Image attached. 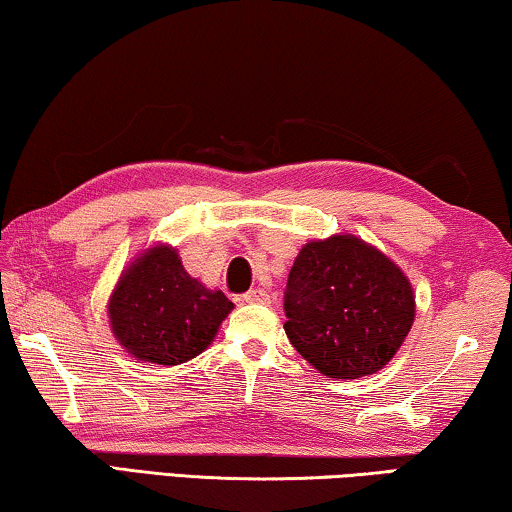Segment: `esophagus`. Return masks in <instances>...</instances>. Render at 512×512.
<instances>
[{
	"label": "esophagus",
	"mask_w": 512,
	"mask_h": 512,
	"mask_svg": "<svg viewBox=\"0 0 512 512\" xmlns=\"http://www.w3.org/2000/svg\"><path fill=\"white\" fill-rule=\"evenodd\" d=\"M243 301L246 303H259V305H269L271 296L264 292V289H250V292L243 294Z\"/></svg>",
	"instance_id": "34e87169"
}]
</instances>
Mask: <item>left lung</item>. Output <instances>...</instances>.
Instances as JSON below:
<instances>
[{
	"label": "left lung",
	"mask_w": 512,
	"mask_h": 512,
	"mask_svg": "<svg viewBox=\"0 0 512 512\" xmlns=\"http://www.w3.org/2000/svg\"><path fill=\"white\" fill-rule=\"evenodd\" d=\"M285 333L312 368L331 379L375 375L414 324L409 278L354 234L308 241L285 289Z\"/></svg>",
	"instance_id": "1"
}]
</instances>
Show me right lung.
Masks as SVG:
<instances>
[{"label":"right lung","instance_id":"1","mask_svg":"<svg viewBox=\"0 0 512 512\" xmlns=\"http://www.w3.org/2000/svg\"><path fill=\"white\" fill-rule=\"evenodd\" d=\"M234 303L183 269L177 248L158 243L137 255L112 289L114 338L135 361L186 363L207 349Z\"/></svg>","mask_w":512,"mask_h":512}]
</instances>
